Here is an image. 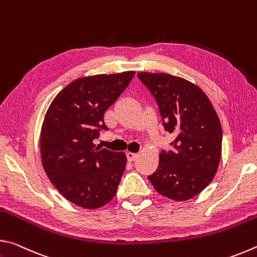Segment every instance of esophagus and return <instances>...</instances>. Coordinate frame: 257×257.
Segmentation results:
<instances>
[{
  "instance_id": "esophagus-1",
  "label": "esophagus",
  "mask_w": 257,
  "mask_h": 257,
  "mask_svg": "<svg viewBox=\"0 0 257 257\" xmlns=\"http://www.w3.org/2000/svg\"><path fill=\"white\" fill-rule=\"evenodd\" d=\"M137 156H138V154L132 153V152H128V153H127V160L129 161V162H133V161H135V160L137 159Z\"/></svg>"
}]
</instances>
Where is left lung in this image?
Wrapping results in <instances>:
<instances>
[{"label": "left lung", "mask_w": 257, "mask_h": 257, "mask_svg": "<svg viewBox=\"0 0 257 257\" xmlns=\"http://www.w3.org/2000/svg\"><path fill=\"white\" fill-rule=\"evenodd\" d=\"M155 98L165 132L176 135L172 150L160 153L149 176L159 194L175 201L193 198L214 178L222 149V128L210 99L190 81L168 73L139 72Z\"/></svg>", "instance_id": "obj_1"}]
</instances>
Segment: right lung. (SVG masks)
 <instances>
[{"label":"right lung","mask_w":257,"mask_h":257,"mask_svg":"<svg viewBox=\"0 0 257 257\" xmlns=\"http://www.w3.org/2000/svg\"><path fill=\"white\" fill-rule=\"evenodd\" d=\"M135 75L79 78L56 95L41 132L42 163L47 177L68 201L98 208L114 197L127 158L123 152L94 144L107 130L104 113L127 88Z\"/></svg>","instance_id":"obj_1"}]
</instances>
